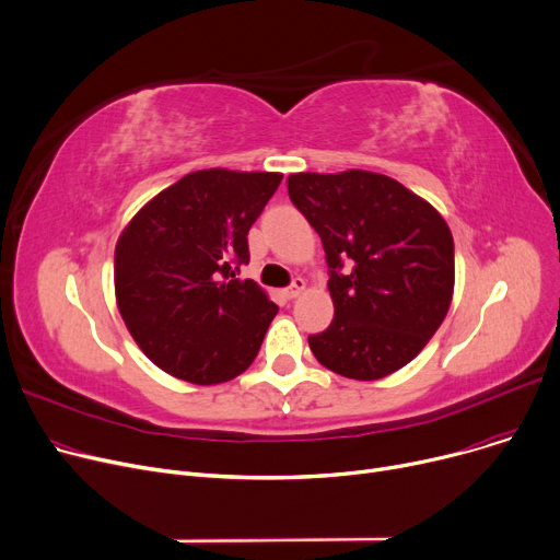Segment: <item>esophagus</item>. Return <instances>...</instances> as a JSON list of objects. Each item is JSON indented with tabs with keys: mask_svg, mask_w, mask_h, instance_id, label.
<instances>
[{
	"mask_svg": "<svg viewBox=\"0 0 560 560\" xmlns=\"http://www.w3.org/2000/svg\"><path fill=\"white\" fill-rule=\"evenodd\" d=\"M305 289H307V282H305L303 278H295V280L291 282V287L284 289V295H287V299H299V295H301Z\"/></svg>",
	"mask_w": 560,
	"mask_h": 560,
	"instance_id": "obj_1",
	"label": "esophagus"
}]
</instances>
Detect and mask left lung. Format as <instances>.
<instances>
[{
  "instance_id": "1",
  "label": "left lung",
  "mask_w": 560,
  "mask_h": 560,
  "mask_svg": "<svg viewBox=\"0 0 560 560\" xmlns=\"http://www.w3.org/2000/svg\"><path fill=\"white\" fill-rule=\"evenodd\" d=\"M291 203L316 230L335 318L310 348L337 375L400 371L441 327L454 293V242L439 210L384 174H291Z\"/></svg>"
}]
</instances>
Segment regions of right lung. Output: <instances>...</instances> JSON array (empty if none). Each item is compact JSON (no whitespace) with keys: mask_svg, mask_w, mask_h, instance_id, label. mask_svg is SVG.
Instances as JSON below:
<instances>
[{"mask_svg":"<svg viewBox=\"0 0 560 560\" xmlns=\"http://www.w3.org/2000/svg\"><path fill=\"white\" fill-rule=\"evenodd\" d=\"M282 174L201 170L162 189L115 246V299L140 350L191 384H221L259 352L278 305L253 280L248 230Z\"/></svg>","mask_w":560,"mask_h":560,"instance_id":"add662e5","label":"right lung"}]
</instances>
